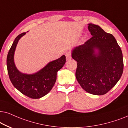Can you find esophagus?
<instances>
[{
  "mask_svg": "<svg viewBox=\"0 0 128 128\" xmlns=\"http://www.w3.org/2000/svg\"><path fill=\"white\" fill-rule=\"evenodd\" d=\"M66 56L67 60H69L71 58V53L70 52H67L66 53Z\"/></svg>",
  "mask_w": 128,
  "mask_h": 128,
  "instance_id": "1",
  "label": "esophagus"
}]
</instances>
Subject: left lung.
Here are the masks:
<instances>
[{
	"instance_id": "obj_1",
	"label": "left lung",
	"mask_w": 128,
	"mask_h": 128,
	"mask_svg": "<svg viewBox=\"0 0 128 128\" xmlns=\"http://www.w3.org/2000/svg\"><path fill=\"white\" fill-rule=\"evenodd\" d=\"M88 30L92 36L72 52V58L77 62L76 78L87 92L104 95L115 86L123 73L122 50L115 37L99 26L90 23ZM95 49L99 50L98 54Z\"/></svg>"
}]
</instances>
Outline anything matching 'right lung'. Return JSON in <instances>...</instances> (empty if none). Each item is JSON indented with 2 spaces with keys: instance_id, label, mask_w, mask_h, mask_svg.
<instances>
[{
  "instance_id": "add662e5",
  "label": "right lung",
  "mask_w": 128,
  "mask_h": 128,
  "mask_svg": "<svg viewBox=\"0 0 128 128\" xmlns=\"http://www.w3.org/2000/svg\"><path fill=\"white\" fill-rule=\"evenodd\" d=\"M22 33L15 38L7 57V68L9 78L13 86L26 96L33 99L44 96L51 91L57 79V71L66 63V56L49 62L45 67L34 74H22L14 65L13 56L18 40L24 35Z\"/></svg>"
}]
</instances>
